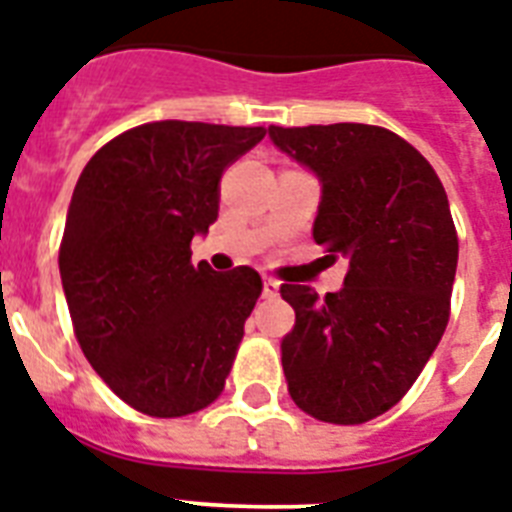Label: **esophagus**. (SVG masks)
<instances>
[{
	"instance_id": "esophagus-1",
	"label": "esophagus",
	"mask_w": 512,
	"mask_h": 512,
	"mask_svg": "<svg viewBox=\"0 0 512 512\" xmlns=\"http://www.w3.org/2000/svg\"><path fill=\"white\" fill-rule=\"evenodd\" d=\"M277 293H280V282L272 280V277H266V280H264V298H274Z\"/></svg>"
}]
</instances>
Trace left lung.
<instances>
[{"label":"left lung","mask_w":512,"mask_h":512,"mask_svg":"<svg viewBox=\"0 0 512 512\" xmlns=\"http://www.w3.org/2000/svg\"><path fill=\"white\" fill-rule=\"evenodd\" d=\"M274 146L322 180L314 240L348 259L340 293L282 285L295 327L282 337L293 403L356 426L405 398L450 319L458 232L437 172L379 125L269 128Z\"/></svg>","instance_id":"1"}]
</instances>
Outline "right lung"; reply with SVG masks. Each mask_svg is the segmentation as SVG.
I'll list each match as a JSON object with an SVG mask.
<instances>
[{"label":"right lung","mask_w":512,"mask_h":512,"mask_svg":"<svg viewBox=\"0 0 512 512\" xmlns=\"http://www.w3.org/2000/svg\"><path fill=\"white\" fill-rule=\"evenodd\" d=\"M264 128L162 120L104 143L75 185L59 274L83 356L120 400L156 418L222 395L261 295L251 266H193L222 172Z\"/></svg>","instance_id":"add662e5"}]
</instances>
